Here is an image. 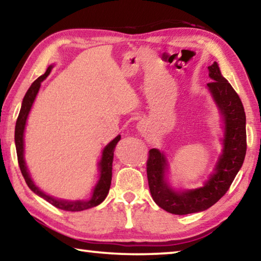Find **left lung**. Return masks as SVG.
I'll return each instance as SVG.
<instances>
[{
  "mask_svg": "<svg viewBox=\"0 0 261 261\" xmlns=\"http://www.w3.org/2000/svg\"><path fill=\"white\" fill-rule=\"evenodd\" d=\"M212 81L207 84L224 121L222 155L214 173L202 188L177 192L166 180V158L156 148L149 149L146 163L149 191L153 200L171 214L185 215L205 211L222 198L244 162L246 153L245 112L240 96L224 78L216 62L208 67Z\"/></svg>",
  "mask_w": 261,
  "mask_h": 261,
  "instance_id": "left-lung-1",
  "label": "left lung"
}]
</instances>
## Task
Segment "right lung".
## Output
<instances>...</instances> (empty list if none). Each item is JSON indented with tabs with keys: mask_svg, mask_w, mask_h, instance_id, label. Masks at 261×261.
Returning a JSON list of instances; mask_svg holds the SVG:
<instances>
[{
	"mask_svg": "<svg viewBox=\"0 0 261 261\" xmlns=\"http://www.w3.org/2000/svg\"><path fill=\"white\" fill-rule=\"evenodd\" d=\"M51 65L47 69V71L42 74V76L39 77L37 81H34L32 85L26 92V94L23 99V103H21V108L18 115V118H17L16 122V127H15V144H16V151H17V158H18V165L20 168L21 174L24 176V179L28 187L32 190V191L38 194L39 197L43 198V199L47 200L49 204L53 206L57 207V208L63 210V211H69V212H79L84 210L92 208V207L98 206L105 200V198L107 197L109 192L110 184H112V175H113V158H114V149L118 140L121 139V136H117L114 140L110 141V143L105 147L102 152V156H101V160L99 162V168H100V178L96 183L95 188L93 190V193H92V197L90 200H61L56 199L54 197L48 196V194L43 193L40 189L35 187V184L32 179H31V176L29 174L28 167L25 165L24 160V130H25V124L26 120H28L29 113L31 108H32V105L34 102L35 96H37L39 88H40L41 82L45 81L46 77L51 71Z\"/></svg>",
	"mask_w": 261,
	"mask_h": 261,
	"instance_id": "obj_1",
	"label": "right lung"
}]
</instances>
